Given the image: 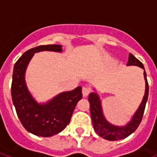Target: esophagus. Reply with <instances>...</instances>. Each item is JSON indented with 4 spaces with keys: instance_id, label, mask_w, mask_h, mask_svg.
Here are the masks:
<instances>
[{
    "instance_id": "esophagus-1",
    "label": "esophagus",
    "mask_w": 157,
    "mask_h": 157,
    "mask_svg": "<svg viewBox=\"0 0 157 157\" xmlns=\"http://www.w3.org/2000/svg\"><path fill=\"white\" fill-rule=\"evenodd\" d=\"M90 89L88 88V87H83L82 88V94H83V97H87L90 94Z\"/></svg>"
}]
</instances>
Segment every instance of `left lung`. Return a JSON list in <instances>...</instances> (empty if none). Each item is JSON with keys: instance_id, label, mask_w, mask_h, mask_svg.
I'll return each mask as SVG.
<instances>
[{"instance_id": "obj_1", "label": "left lung", "mask_w": 157, "mask_h": 157, "mask_svg": "<svg viewBox=\"0 0 157 157\" xmlns=\"http://www.w3.org/2000/svg\"><path fill=\"white\" fill-rule=\"evenodd\" d=\"M130 65L138 66L144 69V64L132 54H129V60L127 63V66H130ZM144 74L145 82H146V88H145L144 98H143L141 104L139 105L136 112L132 117L131 121L124 126H117L114 124H110L109 122L105 119L104 116H103L102 106H101V101L98 95L96 93L90 94L89 102L90 105L91 118H92V121H93L94 129L98 135L103 139H107V140L115 141V140L124 139L136 130L142 121V118L144 116V110H145L147 101L148 98L149 87L145 70H144Z\"/></svg>"}]
</instances>
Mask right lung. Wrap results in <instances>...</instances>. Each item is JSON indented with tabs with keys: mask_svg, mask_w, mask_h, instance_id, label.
<instances>
[{
	"mask_svg": "<svg viewBox=\"0 0 157 157\" xmlns=\"http://www.w3.org/2000/svg\"><path fill=\"white\" fill-rule=\"evenodd\" d=\"M62 52V45H40L26 51L13 66L11 85L12 101L18 117L28 132L50 137L63 130L70 122L76 103L82 98L81 87L63 92L48 103L40 104L33 98L25 83V71L34 54L40 51Z\"/></svg>",
	"mask_w": 157,
	"mask_h": 157,
	"instance_id": "1",
	"label": "right lung"
}]
</instances>
